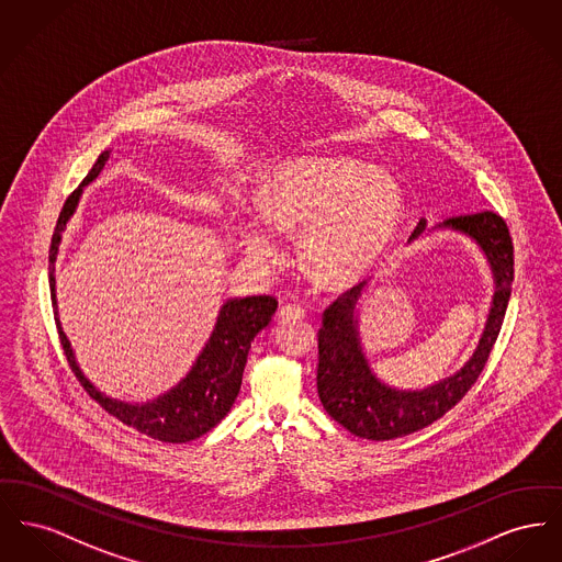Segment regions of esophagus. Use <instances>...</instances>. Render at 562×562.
<instances>
[{"label": "esophagus", "instance_id": "34e87169", "mask_svg": "<svg viewBox=\"0 0 562 562\" xmlns=\"http://www.w3.org/2000/svg\"><path fill=\"white\" fill-rule=\"evenodd\" d=\"M278 316H280V321H286V323L301 321V318H305V307L299 305V303H286V305L280 307Z\"/></svg>", "mask_w": 562, "mask_h": 562}]
</instances>
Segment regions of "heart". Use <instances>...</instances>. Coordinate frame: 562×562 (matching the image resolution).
Returning <instances> with one entry per match:
<instances>
[{
  "instance_id": "obj_1",
  "label": "heart",
  "mask_w": 562,
  "mask_h": 562,
  "mask_svg": "<svg viewBox=\"0 0 562 562\" xmlns=\"http://www.w3.org/2000/svg\"><path fill=\"white\" fill-rule=\"evenodd\" d=\"M261 212L244 207L237 233L261 267L286 257L280 233H299V259L325 289L364 280L389 255L403 218V193L386 171L346 157H303L278 167L259 191Z\"/></svg>"
}]
</instances>
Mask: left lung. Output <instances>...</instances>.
Listing matches in <instances>:
<instances>
[{
  "instance_id": "left-lung-1",
  "label": "left lung",
  "mask_w": 562,
  "mask_h": 562,
  "mask_svg": "<svg viewBox=\"0 0 562 562\" xmlns=\"http://www.w3.org/2000/svg\"><path fill=\"white\" fill-rule=\"evenodd\" d=\"M425 229L427 221L423 218L409 241ZM439 229L464 233L486 255L495 278L486 327L475 352L457 373L423 391H398L378 380L364 357L357 316L364 282L335 299L325 310L323 327L318 330L316 386L330 418L357 437L386 441L429 427L467 395L495 346L514 282V244L509 229L491 210L452 216Z\"/></svg>"
}]
</instances>
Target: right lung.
<instances>
[{
	"label": "right lung",
	"instance_id": "add662e5",
	"mask_svg": "<svg viewBox=\"0 0 562 562\" xmlns=\"http://www.w3.org/2000/svg\"><path fill=\"white\" fill-rule=\"evenodd\" d=\"M110 157V150H103L95 166L80 182V187L67 198L64 210L59 214L57 227L50 239L48 252V280H50V299L55 307V321L59 329V339L66 352L67 363L76 373L78 382L85 391L93 396L101 407L121 420L123 425L148 435L153 439L166 443H184L198 439L203 432L214 429L232 409L235 398L239 395L244 367L248 361V350L252 339L271 323L276 314L278 301L269 295L259 297L227 299L218 312L214 330L203 346L198 361L173 389L164 395L146 401V403H125L98 391L82 369L76 363L74 350L69 346L66 333L57 318V295H55V261L61 244V235L66 232L67 221L76 212L78 199L82 195V187L93 182Z\"/></svg>",
	"mask_w": 562,
	"mask_h": 562
}]
</instances>
